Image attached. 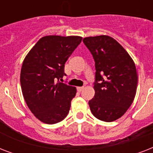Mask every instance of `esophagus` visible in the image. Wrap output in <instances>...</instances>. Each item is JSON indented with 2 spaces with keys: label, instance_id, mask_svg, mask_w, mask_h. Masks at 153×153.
<instances>
[{
  "label": "esophagus",
  "instance_id": "34e87169",
  "mask_svg": "<svg viewBox=\"0 0 153 153\" xmlns=\"http://www.w3.org/2000/svg\"><path fill=\"white\" fill-rule=\"evenodd\" d=\"M83 86H78V87H77V91H79V92H81V91H83Z\"/></svg>",
  "mask_w": 153,
  "mask_h": 153
}]
</instances>
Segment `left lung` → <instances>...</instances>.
<instances>
[{"label":"left lung","instance_id":"1","mask_svg":"<svg viewBox=\"0 0 153 153\" xmlns=\"http://www.w3.org/2000/svg\"><path fill=\"white\" fill-rule=\"evenodd\" d=\"M84 44L95 61V94L89 101L92 114L111 122L125 114L135 98L137 73L133 59L109 36L86 37Z\"/></svg>","mask_w":153,"mask_h":153}]
</instances>
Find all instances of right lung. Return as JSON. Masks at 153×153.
Listing matches in <instances>:
<instances>
[{
    "label": "right lung",
    "instance_id": "obj_1",
    "mask_svg": "<svg viewBox=\"0 0 153 153\" xmlns=\"http://www.w3.org/2000/svg\"><path fill=\"white\" fill-rule=\"evenodd\" d=\"M82 37L46 36L35 44L24 59L20 86L25 102L34 116L52 125L67 116L76 88L59 81L64 65Z\"/></svg>",
    "mask_w": 153,
    "mask_h": 153
}]
</instances>
